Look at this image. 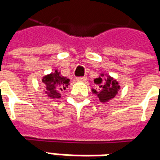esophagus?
Returning a JSON list of instances; mask_svg holds the SVG:
<instances>
[{"mask_svg":"<svg viewBox=\"0 0 160 160\" xmlns=\"http://www.w3.org/2000/svg\"><path fill=\"white\" fill-rule=\"evenodd\" d=\"M87 77L84 76V77H77L76 80L77 81H80V82H85V81H87Z\"/></svg>","mask_w":160,"mask_h":160,"instance_id":"1","label":"esophagus"}]
</instances>
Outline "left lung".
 Segmentation results:
<instances>
[{
	"mask_svg": "<svg viewBox=\"0 0 160 160\" xmlns=\"http://www.w3.org/2000/svg\"><path fill=\"white\" fill-rule=\"evenodd\" d=\"M101 76H104V74H101ZM94 83L98 86V91L93 89L92 92L97 94L101 102H107L113 98L120 89L118 81L110 76L105 79V80H103L102 77H98L94 80Z\"/></svg>",
	"mask_w": 160,
	"mask_h": 160,
	"instance_id": "1",
	"label": "left lung"
}]
</instances>
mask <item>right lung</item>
Wrapping results in <instances>:
<instances>
[{
  "mask_svg": "<svg viewBox=\"0 0 160 160\" xmlns=\"http://www.w3.org/2000/svg\"><path fill=\"white\" fill-rule=\"evenodd\" d=\"M42 83L45 87V92L49 98H59L62 91L66 90L69 85V80L61 75V73L56 70L54 73L43 77Z\"/></svg>",
  "mask_w": 160,
  "mask_h": 160,
  "instance_id": "add662e5",
  "label": "right lung"
}]
</instances>
